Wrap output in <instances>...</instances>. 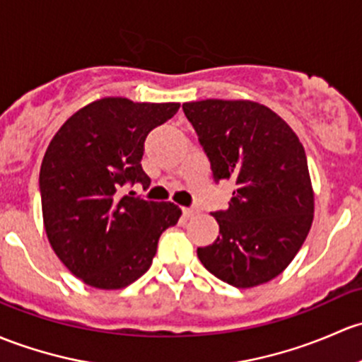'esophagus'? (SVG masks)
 Masks as SVG:
<instances>
[{"instance_id": "obj_1", "label": "esophagus", "mask_w": 362, "mask_h": 362, "mask_svg": "<svg viewBox=\"0 0 362 362\" xmlns=\"http://www.w3.org/2000/svg\"><path fill=\"white\" fill-rule=\"evenodd\" d=\"M182 211H184V216H187V218L189 216H194L197 213L196 208H182Z\"/></svg>"}]
</instances>
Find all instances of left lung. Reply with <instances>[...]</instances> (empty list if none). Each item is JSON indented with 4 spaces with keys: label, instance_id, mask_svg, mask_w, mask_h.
Segmentation results:
<instances>
[{
    "label": "left lung",
    "instance_id": "1",
    "mask_svg": "<svg viewBox=\"0 0 362 362\" xmlns=\"http://www.w3.org/2000/svg\"><path fill=\"white\" fill-rule=\"evenodd\" d=\"M182 109L210 159L213 180L235 184L229 208L211 213L220 235L197 248V257L230 286L267 283L290 265L314 218L303 146L286 121L257 102L208 98Z\"/></svg>",
    "mask_w": 362,
    "mask_h": 362
}]
</instances>
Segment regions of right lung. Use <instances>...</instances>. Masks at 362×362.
<instances>
[{"label": "right lung", "instance_id": "1", "mask_svg": "<svg viewBox=\"0 0 362 362\" xmlns=\"http://www.w3.org/2000/svg\"><path fill=\"white\" fill-rule=\"evenodd\" d=\"M180 104L109 97L79 109L45 152L40 171L45 230L57 257L86 284L119 290L149 271L159 235L180 218L173 203H156L121 187L151 185L144 142Z\"/></svg>", "mask_w": 362, "mask_h": 362}]
</instances>
